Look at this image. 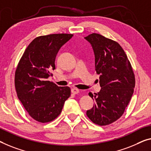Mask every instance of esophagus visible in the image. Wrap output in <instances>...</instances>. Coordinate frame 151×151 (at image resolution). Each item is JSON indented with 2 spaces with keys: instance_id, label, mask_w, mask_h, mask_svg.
<instances>
[{
  "instance_id": "34e87169",
  "label": "esophagus",
  "mask_w": 151,
  "mask_h": 151,
  "mask_svg": "<svg viewBox=\"0 0 151 151\" xmlns=\"http://www.w3.org/2000/svg\"><path fill=\"white\" fill-rule=\"evenodd\" d=\"M71 92L74 94H78V93H79V90L76 88H73L71 89Z\"/></svg>"
}]
</instances>
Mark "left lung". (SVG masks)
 Returning <instances> with one entry per match:
<instances>
[{
  "instance_id": "1",
  "label": "left lung",
  "mask_w": 151,
  "mask_h": 151,
  "mask_svg": "<svg viewBox=\"0 0 151 151\" xmlns=\"http://www.w3.org/2000/svg\"><path fill=\"white\" fill-rule=\"evenodd\" d=\"M85 39L93 48L102 87L98 93H89L96 104L87 111V115L95 124L107 125L120 118L129 104L135 87L134 73L118 42L96 33Z\"/></svg>"
}]
</instances>
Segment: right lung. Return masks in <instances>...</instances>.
Masks as SVG:
<instances>
[{"instance_id": "obj_1", "label": "right lung", "mask_w": 151, "mask_h": 151, "mask_svg": "<svg viewBox=\"0 0 151 151\" xmlns=\"http://www.w3.org/2000/svg\"><path fill=\"white\" fill-rule=\"evenodd\" d=\"M71 34H53L35 38L20 59L15 74L18 99L31 117L40 123L53 121L70 96L69 87L47 81L55 69L56 55Z\"/></svg>"}]
</instances>
